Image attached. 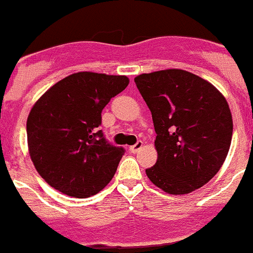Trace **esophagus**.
<instances>
[{"mask_svg": "<svg viewBox=\"0 0 253 253\" xmlns=\"http://www.w3.org/2000/svg\"><path fill=\"white\" fill-rule=\"evenodd\" d=\"M141 147H142V141H137L136 144L132 145V146L129 147V151L131 152V154H135V152L139 151V150L141 149Z\"/></svg>", "mask_w": 253, "mask_h": 253, "instance_id": "esophagus-1", "label": "esophagus"}]
</instances>
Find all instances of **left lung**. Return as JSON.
I'll use <instances>...</instances> for the list:
<instances>
[{"label": "left lung", "instance_id": "1", "mask_svg": "<svg viewBox=\"0 0 253 253\" xmlns=\"http://www.w3.org/2000/svg\"><path fill=\"white\" fill-rule=\"evenodd\" d=\"M151 111L157 161L146 169L150 181L173 196L201 188L219 172L229 152L232 116L211 82L179 69L134 79Z\"/></svg>", "mask_w": 253, "mask_h": 253}]
</instances>
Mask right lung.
<instances>
[{
	"label": "right lung",
	"mask_w": 253,
	"mask_h": 253,
	"mask_svg": "<svg viewBox=\"0 0 253 253\" xmlns=\"http://www.w3.org/2000/svg\"><path fill=\"white\" fill-rule=\"evenodd\" d=\"M126 76L82 71L50 87L27 119L28 151L42 178L74 198H88L113 178L123 147L103 137L101 113L126 88Z\"/></svg>",
	"instance_id": "add662e5"
}]
</instances>
